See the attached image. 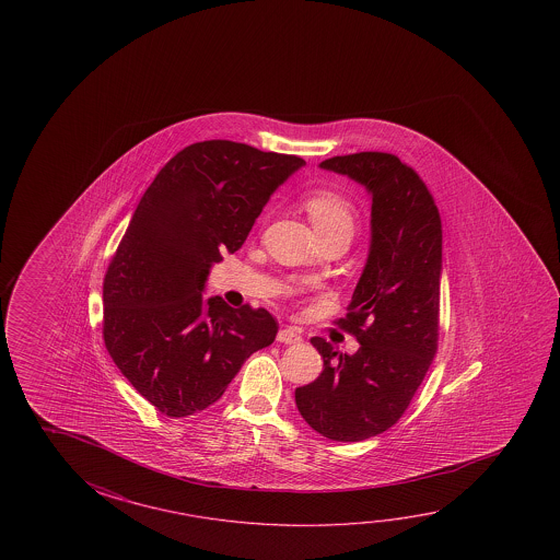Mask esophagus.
<instances>
[{
    "label": "esophagus",
    "mask_w": 560,
    "mask_h": 560,
    "mask_svg": "<svg viewBox=\"0 0 560 560\" xmlns=\"http://www.w3.org/2000/svg\"><path fill=\"white\" fill-rule=\"evenodd\" d=\"M277 339L281 341V343H301L303 341V336H301V331L293 328V326H287L283 330H279L277 334Z\"/></svg>",
    "instance_id": "obj_1"
}]
</instances>
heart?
Masks as SVG:
<instances>
[{
    "label": "heart",
    "instance_id": "1",
    "mask_svg": "<svg viewBox=\"0 0 560 560\" xmlns=\"http://www.w3.org/2000/svg\"><path fill=\"white\" fill-rule=\"evenodd\" d=\"M304 209L311 214V221L318 230L322 238L326 236H346L353 238L358 232L359 209L348 195L331 189V187H316L304 195Z\"/></svg>",
    "mask_w": 560,
    "mask_h": 560
}]
</instances>
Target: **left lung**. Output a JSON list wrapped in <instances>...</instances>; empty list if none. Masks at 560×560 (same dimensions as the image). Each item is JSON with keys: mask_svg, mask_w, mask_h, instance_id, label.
Returning <instances> with one entry per match:
<instances>
[{"mask_svg": "<svg viewBox=\"0 0 560 560\" xmlns=\"http://www.w3.org/2000/svg\"><path fill=\"white\" fill-rule=\"evenodd\" d=\"M373 195L368 266L336 320L358 338L353 355L312 338L324 369L294 390L304 422L334 441H363L393 428L412 402L440 341L441 219L418 172L388 152L328 158Z\"/></svg>", "mask_w": 560, "mask_h": 560, "instance_id": "left-lung-1", "label": "left lung"}]
</instances>
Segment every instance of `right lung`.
Instances as JSON below:
<instances>
[{
  "instance_id": "right-lung-1",
  "label": "right lung",
  "mask_w": 560,
  "mask_h": 560,
  "mask_svg": "<svg viewBox=\"0 0 560 560\" xmlns=\"http://www.w3.org/2000/svg\"><path fill=\"white\" fill-rule=\"evenodd\" d=\"M304 164L232 140L179 150L138 202L103 279V339L158 412L184 418L217 402L244 361L273 343L266 308L202 303L222 252L234 254L277 185Z\"/></svg>"
}]
</instances>
